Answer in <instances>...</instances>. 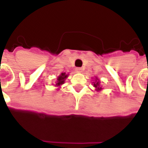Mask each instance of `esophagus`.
<instances>
[{
  "mask_svg": "<svg viewBox=\"0 0 148 148\" xmlns=\"http://www.w3.org/2000/svg\"><path fill=\"white\" fill-rule=\"evenodd\" d=\"M75 71H77V72H82V68H81V67H77L76 69H75Z\"/></svg>",
  "mask_w": 148,
  "mask_h": 148,
  "instance_id": "esophagus-1",
  "label": "esophagus"
}]
</instances>
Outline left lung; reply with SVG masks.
Returning a JSON list of instances; mask_svg holds the SVG:
<instances>
[{
	"label": "left lung",
	"mask_w": 148,
	"mask_h": 148,
	"mask_svg": "<svg viewBox=\"0 0 148 148\" xmlns=\"http://www.w3.org/2000/svg\"><path fill=\"white\" fill-rule=\"evenodd\" d=\"M93 86H94V87H96V88H97V90H101V87H99V82H97L96 84H95V82H94V84H93Z\"/></svg>",
	"instance_id": "1"
}]
</instances>
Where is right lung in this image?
Wrapping results in <instances>:
<instances>
[{
  "instance_id": "1",
  "label": "right lung",
  "mask_w": 148,
  "mask_h": 148,
  "mask_svg": "<svg viewBox=\"0 0 148 148\" xmlns=\"http://www.w3.org/2000/svg\"><path fill=\"white\" fill-rule=\"evenodd\" d=\"M67 77V75H66L65 73H62V74L58 77V82H57V83H56V86H60L62 84L64 83L65 79H66V77Z\"/></svg>"
}]
</instances>
